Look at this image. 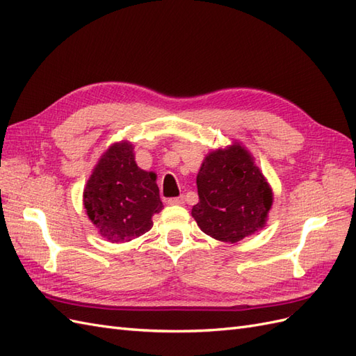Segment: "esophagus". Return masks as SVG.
Returning a JSON list of instances; mask_svg holds the SVG:
<instances>
[{
  "mask_svg": "<svg viewBox=\"0 0 356 356\" xmlns=\"http://www.w3.org/2000/svg\"><path fill=\"white\" fill-rule=\"evenodd\" d=\"M168 204H171V206H180V204H184L185 203V197L184 195H180V197H172V198H168V202H167Z\"/></svg>",
  "mask_w": 356,
  "mask_h": 356,
  "instance_id": "obj_1",
  "label": "esophagus"
}]
</instances>
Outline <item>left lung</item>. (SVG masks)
<instances>
[{"label":"left lung","mask_w":356,"mask_h":356,"mask_svg":"<svg viewBox=\"0 0 356 356\" xmlns=\"http://www.w3.org/2000/svg\"><path fill=\"white\" fill-rule=\"evenodd\" d=\"M193 216L206 234L236 243L266 224L272 189L239 143L209 153L197 175Z\"/></svg>","instance_id":"1"}]
</instances>
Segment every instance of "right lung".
I'll use <instances>...</instances> for the list:
<instances>
[{"instance_id":"add662e5","label":"right lung","mask_w":356,"mask_h":356,"mask_svg":"<svg viewBox=\"0 0 356 356\" xmlns=\"http://www.w3.org/2000/svg\"><path fill=\"white\" fill-rule=\"evenodd\" d=\"M84 207L109 242H129L152 229V216L163 207L156 175L136 165L131 143H115L102 154L86 185Z\"/></svg>"}]
</instances>
